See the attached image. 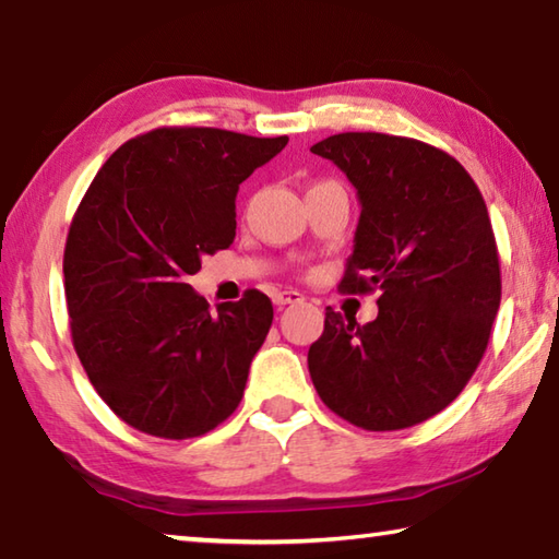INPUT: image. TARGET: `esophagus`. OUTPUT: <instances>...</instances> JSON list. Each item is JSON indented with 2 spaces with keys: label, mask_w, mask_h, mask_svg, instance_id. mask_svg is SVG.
<instances>
[{
  "label": "esophagus",
  "mask_w": 559,
  "mask_h": 559,
  "mask_svg": "<svg viewBox=\"0 0 559 559\" xmlns=\"http://www.w3.org/2000/svg\"><path fill=\"white\" fill-rule=\"evenodd\" d=\"M300 300H306V298H302V293H298V290H278L276 296H273L276 308H286V306H290V302H300Z\"/></svg>",
  "instance_id": "esophagus-1"
}]
</instances>
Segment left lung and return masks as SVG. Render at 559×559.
<instances>
[{
	"mask_svg": "<svg viewBox=\"0 0 559 559\" xmlns=\"http://www.w3.org/2000/svg\"><path fill=\"white\" fill-rule=\"evenodd\" d=\"M355 185L359 224L340 290H380L372 323L325 308L308 349L320 400L367 431L431 419L484 357L500 306V263L484 194L443 150L384 132L310 147Z\"/></svg>",
	"mask_w": 559,
	"mask_h": 559,
	"instance_id": "obj_1",
	"label": "left lung"
}]
</instances>
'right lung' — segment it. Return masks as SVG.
I'll list each match as a JSON object with an SVG mask.
<instances>
[{
  "mask_svg": "<svg viewBox=\"0 0 559 559\" xmlns=\"http://www.w3.org/2000/svg\"><path fill=\"white\" fill-rule=\"evenodd\" d=\"M288 138L219 128H155L93 177L63 251L75 355L100 400L132 429L194 439L239 406L273 323L249 288L216 313L187 278L229 249L236 192Z\"/></svg>",
  "mask_w": 559,
  "mask_h": 559,
  "instance_id": "1",
  "label": "right lung"
}]
</instances>
